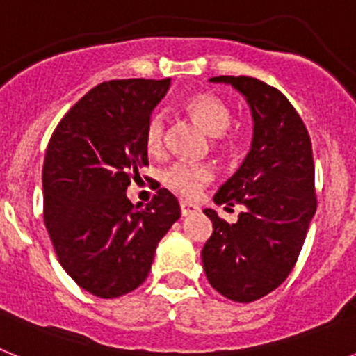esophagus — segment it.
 I'll list each match as a JSON object with an SVG mask.
<instances>
[{"instance_id":"obj_1","label":"esophagus","mask_w":356,"mask_h":356,"mask_svg":"<svg viewBox=\"0 0 356 356\" xmlns=\"http://www.w3.org/2000/svg\"><path fill=\"white\" fill-rule=\"evenodd\" d=\"M180 209H181V216L187 217V216H193V213L200 212V207L191 203V201H180Z\"/></svg>"}]
</instances>
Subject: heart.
<instances>
[{
  "instance_id": "obj_1",
  "label": "heart",
  "mask_w": 356,
  "mask_h": 356,
  "mask_svg": "<svg viewBox=\"0 0 356 356\" xmlns=\"http://www.w3.org/2000/svg\"><path fill=\"white\" fill-rule=\"evenodd\" d=\"M185 112L200 124L209 135L216 137L219 146H226V130L232 121V112L221 97L210 92H197L187 97ZM144 146L151 155H160L165 146V119L162 114H151L144 128ZM213 171L207 165L188 162H176L162 172V181L172 193L193 197L201 188L209 185Z\"/></svg>"
}]
</instances>
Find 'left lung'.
Wrapping results in <instances>:
<instances>
[{
  "mask_svg": "<svg viewBox=\"0 0 356 356\" xmlns=\"http://www.w3.org/2000/svg\"><path fill=\"white\" fill-rule=\"evenodd\" d=\"M246 96L253 143L238 171L222 185L217 205L246 207L228 225L205 209L213 232L201 259L210 285L237 303H251L284 284L294 269L317 209L312 140L287 97L251 76H213Z\"/></svg>",
  "mask_w": 356,
  "mask_h": 356,
  "instance_id": "8db88e82",
  "label": "left lung"
}]
</instances>
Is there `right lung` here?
<instances>
[{"label": "right lung", "instance_id": "right-lung-1", "mask_svg": "<svg viewBox=\"0 0 356 356\" xmlns=\"http://www.w3.org/2000/svg\"><path fill=\"white\" fill-rule=\"evenodd\" d=\"M171 80L103 81L62 118L42 168L44 222L58 262L81 289L119 298L147 278L160 238L181 216L159 188L144 209L127 188L149 165L144 128Z\"/></svg>", "mask_w": 356, "mask_h": 356}]
</instances>
